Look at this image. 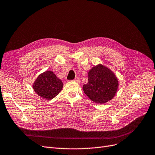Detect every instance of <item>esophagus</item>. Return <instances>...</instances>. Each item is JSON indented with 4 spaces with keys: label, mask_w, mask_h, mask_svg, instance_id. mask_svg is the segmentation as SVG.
Returning <instances> with one entry per match:
<instances>
[{
    "label": "esophagus",
    "mask_w": 155,
    "mask_h": 155,
    "mask_svg": "<svg viewBox=\"0 0 155 155\" xmlns=\"http://www.w3.org/2000/svg\"><path fill=\"white\" fill-rule=\"evenodd\" d=\"M74 82H77V83H80V82H81V80H80V78H78V77H77V78H74Z\"/></svg>",
    "instance_id": "esophagus-1"
}]
</instances>
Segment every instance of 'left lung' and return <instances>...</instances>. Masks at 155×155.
<instances>
[{
	"mask_svg": "<svg viewBox=\"0 0 155 155\" xmlns=\"http://www.w3.org/2000/svg\"><path fill=\"white\" fill-rule=\"evenodd\" d=\"M119 86L118 79L109 68L99 64L88 73V83L83 91L88 98L97 104H105L115 96Z\"/></svg>",
	"mask_w": 155,
	"mask_h": 155,
	"instance_id": "1",
	"label": "left lung"
}]
</instances>
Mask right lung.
Returning a JSON list of instances; mask_svg holds the SVG:
<instances>
[{"label":"right lung","mask_w":155,"mask_h":155,"mask_svg":"<svg viewBox=\"0 0 155 155\" xmlns=\"http://www.w3.org/2000/svg\"><path fill=\"white\" fill-rule=\"evenodd\" d=\"M32 87L38 96L50 100L61 92L63 83L53 71L47 70L39 74L34 81Z\"/></svg>","instance_id":"1"}]
</instances>
